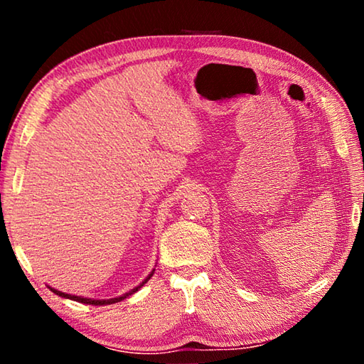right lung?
<instances>
[{
  "label": "right lung",
  "mask_w": 364,
  "mask_h": 364,
  "mask_svg": "<svg viewBox=\"0 0 364 364\" xmlns=\"http://www.w3.org/2000/svg\"><path fill=\"white\" fill-rule=\"evenodd\" d=\"M154 271L156 269H152L151 271V274L147 276V278L143 281V282H139V284L136 286V287H133L132 291H128V292H125V294H122V295H119V297H114V299H107V300H104V299H88V297H82V295H70V294H65V292H63V291H58V289H54V287H51V286H48L49 289H51V291L56 294V295H59V297H63V299H70V300H75V301H80V304H86V305H112V304H117V301H122V300H125L127 297H130L132 294H134V292H138L141 287H143L147 281H149L151 278H152V274H154Z\"/></svg>",
  "instance_id": "1"
}]
</instances>
